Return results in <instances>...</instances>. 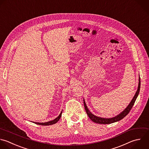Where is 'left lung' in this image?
<instances>
[{
	"mask_svg": "<svg viewBox=\"0 0 149 149\" xmlns=\"http://www.w3.org/2000/svg\"><path fill=\"white\" fill-rule=\"evenodd\" d=\"M140 77H139V84H138V87H137V90L134 95V97H133L132 100H131L129 104V105L127 106V107L123 111H122L119 114L117 115L116 116L112 117V118H101L100 116H97L94 115V114H93L88 109L87 106L86 105V104L85 102V100L84 99H83V101H84V108H85V110L86 111V113L87 114V115L88 116V117L90 118V119L93 121L95 123H100V124H110L112 123H114L116 122H118L120 120H121L122 119H123L125 116H126L129 112H130V109H132L133 105H134V103L139 94V91H140Z\"/></svg>",
	"mask_w": 149,
	"mask_h": 149,
	"instance_id": "8db88e82",
	"label": "left lung"
}]
</instances>
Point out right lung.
<instances>
[{
	"label": "right lung",
	"instance_id": "1",
	"mask_svg": "<svg viewBox=\"0 0 149 149\" xmlns=\"http://www.w3.org/2000/svg\"><path fill=\"white\" fill-rule=\"evenodd\" d=\"M62 111H61V113L59 114V115L55 119H54V120H51V121H49V122H33L34 123H35L36 124H37V125H43V126H47V125H53V124H55L61 118V116H62Z\"/></svg>",
	"mask_w": 149,
	"mask_h": 149
}]
</instances>
